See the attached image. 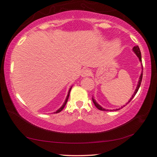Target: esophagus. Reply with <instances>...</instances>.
<instances>
[{
  "label": "esophagus",
  "mask_w": 157,
  "mask_h": 157,
  "mask_svg": "<svg viewBox=\"0 0 157 157\" xmlns=\"http://www.w3.org/2000/svg\"><path fill=\"white\" fill-rule=\"evenodd\" d=\"M90 73H91V71H90V70H89V69H84V70L82 71V72H81V76L82 77L88 76H90Z\"/></svg>",
  "instance_id": "esophagus-1"
}]
</instances>
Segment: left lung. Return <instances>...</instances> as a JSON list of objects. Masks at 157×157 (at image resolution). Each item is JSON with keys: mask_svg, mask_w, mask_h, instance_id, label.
Instances as JSON below:
<instances>
[{"mask_svg": "<svg viewBox=\"0 0 157 157\" xmlns=\"http://www.w3.org/2000/svg\"><path fill=\"white\" fill-rule=\"evenodd\" d=\"M132 51H133L134 52H135V54H136V55H137V57H138L139 58V60H140V62H142V57H141V52H140V48H139V47L137 46V45H136V46H135V47H133V48H132ZM143 64H142V71H141V74H140V78H139V81H138V83H137V87H136V90H135V92H134V93L132 94V97L131 98V99H130L129 100V101H128V102H130L131 101V100L132 98H133L134 97H135V95H136V93H137V91H138V90H139V88H140V84H141V82H142V78H143ZM92 100H93V103H94V105H95V107L98 108V109H100V110H102V111H109L108 109H105V108H103L102 107H101V106L99 105V104L96 102L95 101V99L93 98V97L92 98ZM127 103V104H128ZM126 104V105H127ZM126 105H124V107H125V106ZM124 107H121V108H123ZM121 108H119V109H117L116 110H119V109H120ZM115 110V109H114ZM115 110V111H116ZM111 111H112V110H111Z\"/></svg>", "mask_w": 157, "mask_h": 157, "instance_id": "obj_1", "label": "left lung"}]
</instances>
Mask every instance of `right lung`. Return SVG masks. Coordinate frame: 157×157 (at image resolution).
Instances as JSON below:
<instances>
[{
  "label": "right lung",
  "mask_w": 157,
  "mask_h": 157,
  "mask_svg": "<svg viewBox=\"0 0 157 157\" xmlns=\"http://www.w3.org/2000/svg\"><path fill=\"white\" fill-rule=\"evenodd\" d=\"M71 88H72V86L70 88H69V92H68V94H67V98H66V100H65V101H64V102L63 103V105H62V107L59 108V109H57L56 112H54V113H59V112H61V111L64 109V107H65V105H66V104H67V100H68V99H69V93H70V91H71Z\"/></svg>",
  "instance_id": "right-lung-1"
}]
</instances>
